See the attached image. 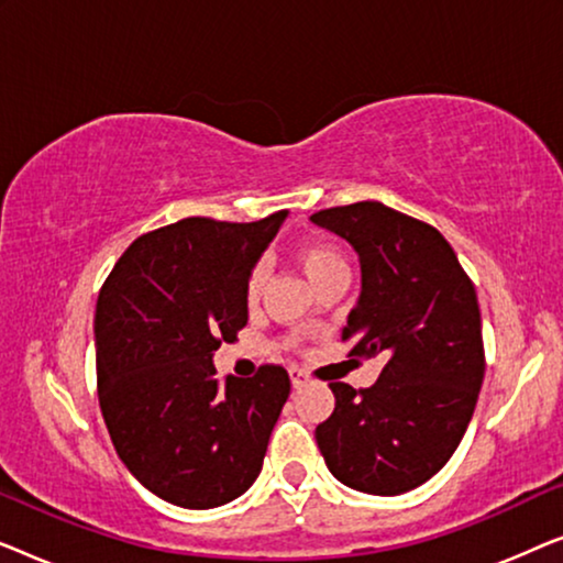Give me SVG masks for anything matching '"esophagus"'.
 Returning <instances> with one entry per match:
<instances>
[{
    "instance_id": "esophagus-1",
    "label": "esophagus",
    "mask_w": 563,
    "mask_h": 563,
    "mask_svg": "<svg viewBox=\"0 0 563 563\" xmlns=\"http://www.w3.org/2000/svg\"><path fill=\"white\" fill-rule=\"evenodd\" d=\"M289 379H291V387L299 389V387H305L307 382H310V376H307V372H302L299 366H291L289 368Z\"/></svg>"
}]
</instances>
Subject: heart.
<instances>
[{
    "mask_svg": "<svg viewBox=\"0 0 563 563\" xmlns=\"http://www.w3.org/2000/svg\"><path fill=\"white\" fill-rule=\"evenodd\" d=\"M297 258L299 264H302L307 279L312 284H318L322 276L333 274V272H341L345 268V258L343 253L335 249L333 243L328 241H305L299 243L297 249ZM264 266H256L249 276V284H245V297H249V302H256L261 297V289H264Z\"/></svg>",
    "mask_w": 563,
    "mask_h": 563,
    "instance_id": "b5f03b06",
    "label": "heart"
}]
</instances>
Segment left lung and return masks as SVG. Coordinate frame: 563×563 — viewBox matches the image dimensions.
I'll return each instance as SVG.
<instances>
[{"instance_id":"1","label":"left lung","mask_w":563,"mask_h":563,"mask_svg":"<svg viewBox=\"0 0 563 563\" xmlns=\"http://www.w3.org/2000/svg\"><path fill=\"white\" fill-rule=\"evenodd\" d=\"M358 253L361 295L343 328L351 356H382L368 389L333 382L335 410L314 428L330 474L366 495L426 484L459 449L484 379L474 284L433 225L382 202L310 218Z\"/></svg>"}]
</instances>
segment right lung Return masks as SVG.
<instances>
[{"label": "right lung", "instance_id": "right-lung-1", "mask_svg": "<svg viewBox=\"0 0 563 563\" xmlns=\"http://www.w3.org/2000/svg\"><path fill=\"white\" fill-rule=\"evenodd\" d=\"M287 210L258 222L187 218L133 241L97 299V389L114 451L153 495L187 510L256 482L289 374L220 382L212 356L249 322L245 284Z\"/></svg>", "mask_w": 563, "mask_h": 563}]
</instances>
